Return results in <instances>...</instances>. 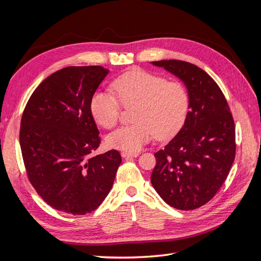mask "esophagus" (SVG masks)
<instances>
[{"mask_svg":"<svg viewBox=\"0 0 261 261\" xmlns=\"http://www.w3.org/2000/svg\"><path fill=\"white\" fill-rule=\"evenodd\" d=\"M138 154H139V153H137V152H135V153L126 152V151L122 152V156L124 158V159H128V158H136V156H138Z\"/></svg>","mask_w":261,"mask_h":261,"instance_id":"esophagus-1","label":"esophagus"}]
</instances>
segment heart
<instances>
[{
  "instance_id": "b5f03b06",
  "label": "heart",
  "mask_w": 261,
  "mask_h": 261,
  "mask_svg": "<svg viewBox=\"0 0 261 261\" xmlns=\"http://www.w3.org/2000/svg\"><path fill=\"white\" fill-rule=\"evenodd\" d=\"M109 91H97L90 102L94 120L105 128H112L120 118L122 107L135 106L132 125L122 126L107 137L109 147L137 152L154 135L164 139L175 134L184 123L188 94L178 82L146 70L135 69L115 80Z\"/></svg>"
}]
</instances>
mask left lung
Masks as SVG:
<instances>
[{
    "label": "left lung",
    "mask_w": 261,
    "mask_h": 261,
    "mask_svg": "<svg viewBox=\"0 0 261 261\" xmlns=\"http://www.w3.org/2000/svg\"><path fill=\"white\" fill-rule=\"evenodd\" d=\"M178 77L189 98L183 127L155 152L151 184L161 198L178 210L197 209L223 185L235 159V125L218 84L192 63L152 62Z\"/></svg>",
    "instance_id": "left-lung-1"
}]
</instances>
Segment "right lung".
Wrapping results in <instances>:
<instances>
[{
    "label": "right lung",
    "instance_id": "add662e5",
    "mask_svg": "<svg viewBox=\"0 0 261 261\" xmlns=\"http://www.w3.org/2000/svg\"><path fill=\"white\" fill-rule=\"evenodd\" d=\"M108 73L102 66L58 70L37 87L21 116L29 181L49 206L74 216L100 206L122 162L117 150L92 154L101 140L90 102Z\"/></svg>",
    "mask_w": 261,
    "mask_h": 261
}]
</instances>
